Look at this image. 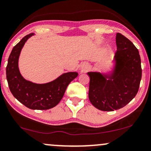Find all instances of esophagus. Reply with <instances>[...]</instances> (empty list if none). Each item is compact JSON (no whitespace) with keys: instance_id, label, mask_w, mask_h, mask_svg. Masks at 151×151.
<instances>
[{"instance_id":"obj_1","label":"esophagus","mask_w":151,"mask_h":151,"mask_svg":"<svg viewBox=\"0 0 151 151\" xmlns=\"http://www.w3.org/2000/svg\"><path fill=\"white\" fill-rule=\"evenodd\" d=\"M88 67H89V64L86 63V62H84L80 65V70L82 71H85L86 70L88 69Z\"/></svg>"}]
</instances>
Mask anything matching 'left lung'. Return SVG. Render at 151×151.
Masks as SVG:
<instances>
[{
    "label": "left lung",
    "mask_w": 151,
    "mask_h": 151,
    "mask_svg": "<svg viewBox=\"0 0 151 151\" xmlns=\"http://www.w3.org/2000/svg\"><path fill=\"white\" fill-rule=\"evenodd\" d=\"M114 66L107 73L88 72L90 78L89 99L102 111H114L130 103L138 92L142 79L139 50L120 33L116 37Z\"/></svg>",
    "instance_id": "obj_1"
}]
</instances>
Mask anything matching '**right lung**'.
<instances>
[{
	"instance_id": "1",
	"label": "right lung",
	"mask_w": 151,
	"mask_h": 151,
	"mask_svg": "<svg viewBox=\"0 0 151 151\" xmlns=\"http://www.w3.org/2000/svg\"><path fill=\"white\" fill-rule=\"evenodd\" d=\"M34 33L23 38L14 47L6 67V77L12 95L20 103L32 109H48L60 103L66 88L78 76L77 72H67L55 80L44 84H37L25 80L19 68V58L25 43Z\"/></svg>"
}]
</instances>
